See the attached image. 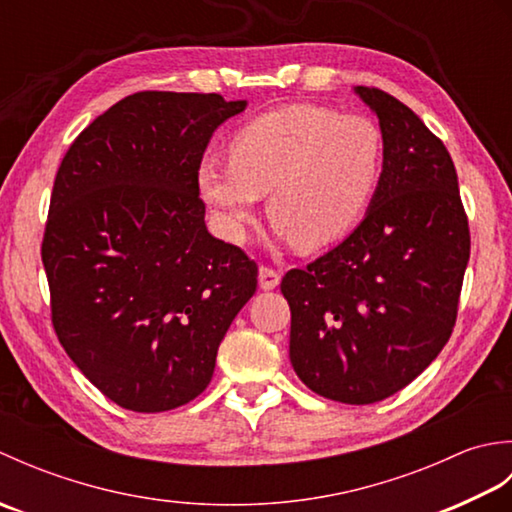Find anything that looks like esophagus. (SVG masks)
Instances as JSON below:
<instances>
[{"instance_id":"esophagus-1","label":"esophagus","mask_w":512,"mask_h":512,"mask_svg":"<svg viewBox=\"0 0 512 512\" xmlns=\"http://www.w3.org/2000/svg\"><path fill=\"white\" fill-rule=\"evenodd\" d=\"M279 281H281V275L277 273V270L268 268V266L259 268V288H262V290H273V288H277Z\"/></svg>"}]
</instances>
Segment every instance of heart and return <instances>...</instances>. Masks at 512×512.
Here are the masks:
<instances>
[{"instance_id":"heart-1","label":"heart","mask_w":512,"mask_h":512,"mask_svg":"<svg viewBox=\"0 0 512 512\" xmlns=\"http://www.w3.org/2000/svg\"><path fill=\"white\" fill-rule=\"evenodd\" d=\"M385 160L380 127L363 114L290 105L233 134L228 158H204L198 189L231 239H242L257 202L301 250L328 246L365 215Z\"/></svg>"}]
</instances>
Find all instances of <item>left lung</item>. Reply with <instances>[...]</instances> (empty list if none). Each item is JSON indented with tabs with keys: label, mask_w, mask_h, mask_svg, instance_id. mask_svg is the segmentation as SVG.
<instances>
[{
	"label": "left lung",
	"mask_w": 512,
	"mask_h": 512,
	"mask_svg": "<svg viewBox=\"0 0 512 512\" xmlns=\"http://www.w3.org/2000/svg\"><path fill=\"white\" fill-rule=\"evenodd\" d=\"M378 116L385 160L350 237L281 279L290 363L314 394L372 405L407 387L447 345L471 255L447 147L405 103L356 85Z\"/></svg>",
	"instance_id": "8db88e82"
}]
</instances>
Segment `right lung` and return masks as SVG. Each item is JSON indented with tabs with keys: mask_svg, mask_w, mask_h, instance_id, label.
Here are the masks:
<instances>
[{
	"mask_svg": "<svg viewBox=\"0 0 512 512\" xmlns=\"http://www.w3.org/2000/svg\"><path fill=\"white\" fill-rule=\"evenodd\" d=\"M220 94L138 92L76 136L41 259L63 350L118 407L158 413L211 383L217 347L257 290V264L204 224L198 165L244 112Z\"/></svg>",
	"mask_w": 512,
	"mask_h": 512,
	"instance_id": "1",
	"label": "right lung"
}]
</instances>
